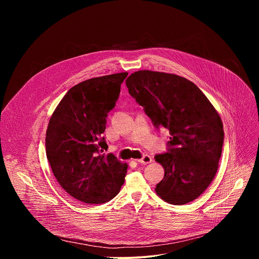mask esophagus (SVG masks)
<instances>
[{
    "instance_id": "esophagus-1",
    "label": "esophagus",
    "mask_w": 259,
    "mask_h": 259,
    "mask_svg": "<svg viewBox=\"0 0 259 259\" xmlns=\"http://www.w3.org/2000/svg\"><path fill=\"white\" fill-rule=\"evenodd\" d=\"M136 161L140 164H150V163L153 162V158L150 155H144L141 159L136 160Z\"/></svg>"
}]
</instances>
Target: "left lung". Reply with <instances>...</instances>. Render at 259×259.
<instances>
[{"instance_id": "obj_1", "label": "left lung", "mask_w": 259, "mask_h": 259, "mask_svg": "<svg viewBox=\"0 0 259 259\" xmlns=\"http://www.w3.org/2000/svg\"><path fill=\"white\" fill-rule=\"evenodd\" d=\"M126 86L153 125L170 132L167 152L155 156L165 170L156 193L173 205L194 201L217 172L225 139L219 115L197 85L172 73L138 70Z\"/></svg>"}]
</instances>
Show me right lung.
Masks as SVG:
<instances>
[{
    "label": "right lung",
    "mask_w": 259,
    "mask_h": 259,
    "mask_svg": "<svg viewBox=\"0 0 259 259\" xmlns=\"http://www.w3.org/2000/svg\"><path fill=\"white\" fill-rule=\"evenodd\" d=\"M127 72L86 80L71 87L57 105L46 132V155L62 189L87 204L114 199L127 165L99 153L106 145V118L119 98Z\"/></svg>",
    "instance_id": "add662e5"
}]
</instances>
